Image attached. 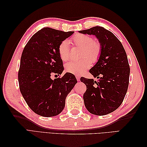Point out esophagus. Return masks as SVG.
I'll return each mask as SVG.
<instances>
[{
    "label": "esophagus",
    "instance_id": "esophagus-1",
    "mask_svg": "<svg viewBox=\"0 0 147 147\" xmlns=\"http://www.w3.org/2000/svg\"><path fill=\"white\" fill-rule=\"evenodd\" d=\"M76 78L78 82H79V81L80 80V77L79 75H76Z\"/></svg>",
    "mask_w": 147,
    "mask_h": 147
}]
</instances>
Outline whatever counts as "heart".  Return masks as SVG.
Returning <instances> with one entry per match:
<instances>
[{"label": "heart", "mask_w": 147, "mask_h": 147, "mask_svg": "<svg viewBox=\"0 0 147 147\" xmlns=\"http://www.w3.org/2000/svg\"><path fill=\"white\" fill-rule=\"evenodd\" d=\"M71 42L74 45L82 48L81 57L83 59L80 61L67 62L65 65V69L71 74H81L90 66V60L92 62L98 61L102 52L101 43L97 40H93L91 36L84 34H76L72 38ZM58 52L62 61L68 60L69 57V43L67 40H64L61 43Z\"/></svg>", "instance_id": "obj_1"}]
</instances>
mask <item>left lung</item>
<instances>
[{"instance_id": "obj_1", "label": "left lung", "mask_w": 147, "mask_h": 147, "mask_svg": "<svg viewBox=\"0 0 147 147\" xmlns=\"http://www.w3.org/2000/svg\"><path fill=\"white\" fill-rule=\"evenodd\" d=\"M79 32L95 35L102 45L100 56L89 71L98 81L80 78L86 86L85 105L93 114L111 113L121 105L128 88L130 68L126 51L117 37L104 28L95 26Z\"/></svg>"}]
</instances>
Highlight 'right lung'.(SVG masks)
Segmentation results:
<instances>
[{"mask_svg":"<svg viewBox=\"0 0 147 147\" xmlns=\"http://www.w3.org/2000/svg\"><path fill=\"white\" fill-rule=\"evenodd\" d=\"M73 33L43 28L34 34L23 49L18 71L20 92L29 107L41 116L60 114L68 93L77 83L69 73L54 80L51 78L63 71L58 48Z\"/></svg>","mask_w":147,"mask_h":147,"instance_id":"right-lung-1","label":"right lung"}]
</instances>
